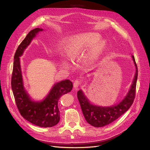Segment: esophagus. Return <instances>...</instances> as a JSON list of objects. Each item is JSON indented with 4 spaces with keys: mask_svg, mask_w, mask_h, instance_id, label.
Returning <instances> with one entry per match:
<instances>
[{
    "mask_svg": "<svg viewBox=\"0 0 150 150\" xmlns=\"http://www.w3.org/2000/svg\"><path fill=\"white\" fill-rule=\"evenodd\" d=\"M81 84V81L80 80H75V81H74V88L76 89V88H77L78 86H79Z\"/></svg>",
    "mask_w": 150,
    "mask_h": 150,
    "instance_id": "34e87169",
    "label": "esophagus"
}]
</instances>
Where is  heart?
Here are the masks:
<instances>
[{
  "instance_id": "obj_1",
  "label": "heart",
  "mask_w": 150,
  "mask_h": 150,
  "mask_svg": "<svg viewBox=\"0 0 150 150\" xmlns=\"http://www.w3.org/2000/svg\"><path fill=\"white\" fill-rule=\"evenodd\" d=\"M101 35L96 32L79 34L68 39L64 48L71 58L82 54L89 48L85 58L88 62H92L96 60L106 47V42L101 40Z\"/></svg>"
}]
</instances>
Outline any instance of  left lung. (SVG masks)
<instances>
[{
	"mask_svg": "<svg viewBox=\"0 0 150 150\" xmlns=\"http://www.w3.org/2000/svg\"><path fill=\"white\" fill-rule=\"evenodd\" d=\"M132 57L136 67V72L133 80L131 89L127 96L117 105L109 107H101L93 105L80 90L77 92V97L86 120L94 127H102L111 123L122 115L131 107L136 96V83L138 69L134 57Z\"/></svg>",
	"mask_w": 150,
	"mask_h": 150,
	"instance_id": "1",
	"label": "left lung"
}]
</instances>
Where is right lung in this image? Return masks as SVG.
I'll list each match as a JSON object with an SVG mask.
<instances>
[{
  "label": "right lung",
  "instance_id": "1",
  "mask_svg": "<svg viewBox=\"0 0 150 150\" xmlns=\"http://www.w3.org/2000/svg\"><path fill=\"white\" fill-rule=\"evenodd\" d=\"M42 29L36 28L31 30L16 51L11 76V88L17 108L25 119L40 127H52L59 121L58 100L61 96L70 92L73 88L72 81H61L54 84L44 100L35 102L30 100L23 88L19 57L36 35Z\"/></svg>",
  "mask_w": 150,
  "mask_h": 150
}]
</instances>
